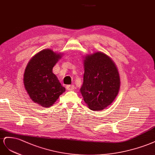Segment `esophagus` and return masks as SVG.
Returning a JSON list of instances; mask_svg holds the SVG:
<instances>
[{"instance_id":"esophagus-1","label":"esophagus","mask_w":155,"mask_h":155,"mask_svg":"<svg viewBox=\"0 0 155 155\" xmlns=\"http://www.w3.org/2000/svg\"><path fill=\"white\" fill-rule=\"evenodd\" d=\"M66 88H67L68 90H74V85H68L66 86Z\"/></svg>"}]
</instances>
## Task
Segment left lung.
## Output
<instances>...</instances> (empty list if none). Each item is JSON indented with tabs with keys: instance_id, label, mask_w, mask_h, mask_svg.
<instances>
[{
	"instance_id": "left-lung-1",
	"label": "left lung",
	"mask_w": 155,
	"mask_h": 155,
	"mask_svg": "<svg viewBox=\"0 0 155 155\" xmlns=\"http://www.w3.org/2000/svg\"><path fill=\"white\" fill-rule=\"evenodd\" d=\"M84 82L81 93L92 110H103L118 94L120 78L114 61L105 54L97 52L85 57Z\"/></svg>"
}]
</instances>
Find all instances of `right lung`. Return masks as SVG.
<instances>
[{
    "label": "right lung",
    "mask_w": 155,
    "mask_h": 155,
    "mask_svg": "<svg viewBox=\"0 0 155 155\" xmlns=\"http://www.w3.org/2000/svg\"><path fill=\"white\" fill-rule=\"evenodd\" d=\"M61 58L50 49L38 52L30 60L24 73V85L30 99L43 107H51L65 91V88L52 73Z\"/></svg>",
    "instance_id": "add662e5"
}]
</instances>
